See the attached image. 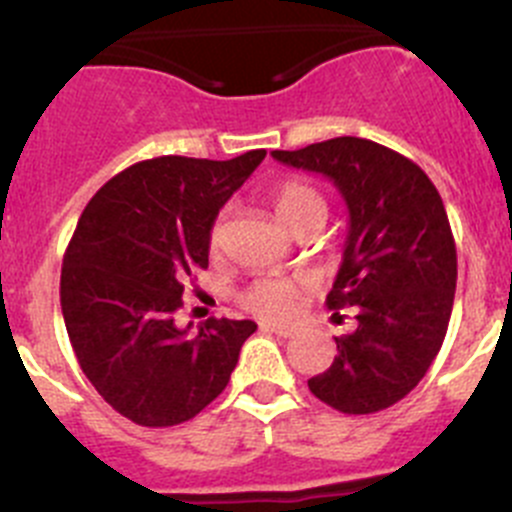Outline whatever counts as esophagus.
<instances>
[{
    "label": "esophagus",
    "mask_w": 512,
    "mask_h": 512,
    "mask_svg": "<svg viewBox=\"0 0 512 512\" xmlns=\"http://www.w3.org/2000/svg\"><path fill=\"white\" fill-rule=\"evenodd\" d=\"M261 332H269V334H276V337H294V326H286V324H274V321H264L261 324Z\"/></svg>",
    "instance_id": "1"
}]
</instances>
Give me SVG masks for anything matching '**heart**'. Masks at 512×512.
I'll return each instance as SVG.
<instances>
[{
    "mask_svg": "<svg viewBox=\"0 0 512 512\" xmlns=\"http://www.w3.org/2000/svg\"><path fill=\"white\" fill-rule=\"evenodd\" d=\"M271 206H274L276 218L284 223L286 228L294 226L299 218H304L311 211H324V198L314 191L311 186L301 183V180H286L271 196ZM223 241V223L216 221L211 228V243L213 251L221 248ZM299 284L289 279H279V276H261V279L253 281L246 291H243L241 301L246 309H251L253 314L266 316V319H281V316H289L296 309V301H299Z\"/></svg>",
    "mask_w": 512,
    "mask_h": 512,
    "instance_id": "obj_1",
    "label": "heart"
}]
</instances>
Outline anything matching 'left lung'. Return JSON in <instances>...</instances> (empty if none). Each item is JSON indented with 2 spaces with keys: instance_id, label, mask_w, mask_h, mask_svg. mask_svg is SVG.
Returning a JSON list of instances; mask_svg holds the SVG:
<instances>
[{
  "instance_id": "8db88e82",
  "label": "left lung",
  "mask_w": 512,
  "mask_h": 512,
  "mask_svg": "<svg viewBox=\"0 0 512 512\" xmlns=\"http://www.w3.org/2000/svg\"><path fill=\"white\" fill-rule=\"evenodd\" d=\"M271 155L332 180L349 211L326 306H354L357 329L334 339L311 394L344 415L387 410L425 377L450 324L457 251L440 193L410 158L352 135Z\"/></svg>"
}]
</instances>
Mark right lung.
Returning a JSON list of instances; mask_svg holds the SVG:
<instances>
[{"label":"right lung","instance_id":"obj_1","mask_svg":"<svg viewBox=\"0 0 512 512\" xmlns=\"http://www.w3.org/2000/svg\"><path fill=\"white\" fill-rule=\"evenodd\" d=\"M266 150L231 160H143L92 196L65 251L62 316L80 369L107 405L143 427L188 422L226 389L248 319L175 326L186 281L208 269L223 203Z\"/></svg>","mask_w":512,"mask_h":512}]
</instances>
